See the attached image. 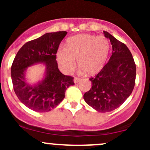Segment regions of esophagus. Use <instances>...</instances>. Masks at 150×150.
<instances>
[{"mask_svg":"<svg viewBox=\"0 0 150 150\" xmlns=\"http://www.w3.org/2000/svg\"><path fill=\"white\" fill-rule=\"evenodd\" d=\"M80 81H81V79L79 78H78V77H75V78H74V83H78Z\"/></svg>","mask_w":150,"mask_h":150,"instance_id":"esophagus-1","label":"esophagus"}]
</instances>
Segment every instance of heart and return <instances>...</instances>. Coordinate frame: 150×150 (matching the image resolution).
<instances>
[{"instance_id": "1", "label": "heart", "mask_w": 150, "mask_h": 150, "mask_svg": "<svg viewBox=\"0 0 150 150\" xmlns=\"http://www.w3.org/2000/svg\"><path fill=\"white\" fill-rule=\"evenodd\" d=\"M110 52V42L104 36L81 34L67 39L65 48L57 53L59 65L62 70L69 74L78 66L89 75L102 69Z\"/></svg>"}]
</instances>
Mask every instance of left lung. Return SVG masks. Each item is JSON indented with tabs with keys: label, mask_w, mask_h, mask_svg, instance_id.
Returning a JSON list of instances; mask_svg holds the SVG:
<instances>
[{
	"label": "left lung",
	"mask_w": 150,
	"mask_h": 150,
	"mask_svg": "<svg viewBox=\"0 0 150 150\" xmlns=\"http://www.w3.org/2000/svg\"><path fill=\"white\" fill-rule=\"evenodd\" d=\"M104 34L112 44V56L100 72L89 79L92 87L83 95L85 102L100 112H111L123 104L136 80V64L128 47L107 32Z\"/></svg>",
	"instance_id": "obj_1"
}]
</instances>
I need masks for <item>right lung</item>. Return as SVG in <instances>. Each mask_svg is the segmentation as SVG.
<instances>
[{
    "mask_svg": "<svg viewBox=\"0 0 150 150\" xmlns=\"http://www.w3.org/2000/svg\"><path fill=\"white\" fill-rule=\"evenodd\" d=\"M67 33H48L30 40L19 50L13 59L11 69L13 90L20 102L33 111H51L64 99L67 88L75 85L72 76L60 72L56 60L57 50ZM37 63H45V78L31 86L25 80V72L28 66Z\"/></svg>",
    "mask_w": 150,
    "mask_h": 150,
    "instance_id": "1",
    "label": "right lung"
}]
</instances>
